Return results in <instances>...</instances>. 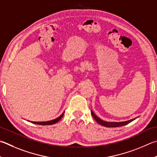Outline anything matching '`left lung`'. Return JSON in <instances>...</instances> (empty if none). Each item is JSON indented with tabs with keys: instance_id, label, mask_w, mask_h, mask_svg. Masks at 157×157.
Masks as SVG:
<instances>
[{
	"instance_id": "obj_1",
	"label": "left lung",
	"mask_w": 157,
	"mask_h": 157,
	"mask_svg": "<svg viewBox=\"0 0 157 157\" xmlns=\"http://www.w3.org/2000/svg\"><path fill=\"white\" fill-rule=\"evenodd\" d=\"M91 114L93 117V118L95 119V121L98 122V124H99L100 125H102V126H106V127H119V126H123L126 125L128 124H129L130 122L132 121L134 119H131V120L129 121H123V122H107V121H104L101 119H99V117H98L95 114L93 113V111H91Z\"/></svg>"
}]
</instances>
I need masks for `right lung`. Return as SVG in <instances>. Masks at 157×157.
I'll return each instance as SVG.
<instances>
[{
  "mask_svg": "<svg viewBox=\"0 0 157 157\" xmlns=\"http://www.w3.org/2000/svg\"><path fill=\"white\" fill-rule=\"evenodd\" d=\"M64 115V113H62V115L56 119H53V120L49 121H42V122H36V121H31V123L35 124H38V125H43V126H45V125H52L54 124H56L57 122H58L60 119H62V117Z\"/></svg>",
  "mask_w": 157,
  "mask_h": 157,
  "instance_id": "right-lung-1",
  "label": "right lung"
}]
</instances>
